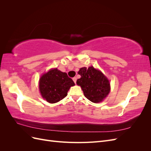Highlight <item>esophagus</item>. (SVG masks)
Listing matches in <instances>:
<instances>
[{
    "instance_id": "esophagus-1",
    "label": "esophagus",
    "mask_w": 151,
    "mask_h": 151,
    "mask_svg": "<svg viewBox=\"0 0 151 151\" xmlns=\"http://www.w3.org/2000/svg\"><path fill=\"white\" fill-rule=\"evenodd\" d=\"M72 79H73V81H74L75 84H76V81H77V78H76V77H74V78H73Z\"/></svg>"
}]
</instances>
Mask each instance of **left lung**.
<instances>
[{
	"instance_id": "1",
	"label": "left lung",
	"mask_w": 151,
	"mask_h": 151,
	"mask_svg": "<svg viewBox=\"0 0 151 151\" xmlns=\"http://www.w3.org/2000/svg\"><path fill=\"white\" fill-rule=\"evenodd\" d=\"M78 74L81 78L76 83L81 86L85 97L89 101L97 103L107 96L110 91V84L101 71L91 66L88 68H81Z\"/></svg>"
}]
</instances>
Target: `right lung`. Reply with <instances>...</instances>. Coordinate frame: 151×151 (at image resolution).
Here are the masks:
<instances>
[{"label": "right lung", "instance_id": "obj_1", "mask_svg": "<svg viewBox=\"0 0 151 151\" xmlns=\"http://www.w3.org/2000/svg\"><path fill=\"white\" fill-rule=\"evenodd\" d=\"M75 85L67 73L57 68H52L40 77L39 89L43 99L50 103H55L67 96L68 91Z\"/></svg>", "mask_w": 151, "mask_h": 151}]
</instances>
